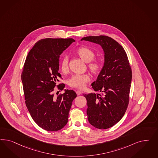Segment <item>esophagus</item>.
I'll return each instance as SVG.
<instances>
[{
    "mask_svg": "<svg viewBox=\"0 0 158 158\" xmlns=\"http://www.w3.org/2000/svg\"><path fill=\"white\" fill-rule=\"evenodd\" d=\"M76 92H77V95H78V96L81 94V93H82V92L81 91H80V90H77Z\"/></svg>",
    "mask_w": 158,
    "mask_h": 158,
    "instance_id": "1",
    "label": "esophagus"
}]
</instances>
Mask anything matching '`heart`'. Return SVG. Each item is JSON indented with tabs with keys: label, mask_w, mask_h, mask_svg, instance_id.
I'll return each instance as SVG.
<instances>
[{
	"label": "heart",
	"mask_w": 158,
	"mask_h": 158,
	"mask_svg": "<svg viewBox=\"0 0 158 158\" xmlns=\"http://www.w3.org/2000/svg\"><path fill=\"white\" fill-rule=\"evenodd\" d=\"M77 54L83 61L89 62L88 67L91 72L97 73L100 71L101 63L97 60H92L95 54L91 49L86 47H81L77 50ZM60 68L63 72H67L68 69V58L66 56L62 59ZM90 76L88 74H75L69 79L68 84L72 87L82 89L86 87V83L90 81Z\"/></svg>",
	"instance_id": "obj_1"
}]
</instances>
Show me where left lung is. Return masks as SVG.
<instances>
[{"instance_id": "8db88e82", "label": "left lung", "mask_w": 158, "mask_h": 158, "mask_svg": "<svg viewBox=\"0 0 158 158\" xmlns=\"http://www.w3.org/2000/svg\"><path fill=\"white\" fill-rule=\"evenodd\" d=\"M100 44L104 52V64L94 90L101 94H84L87 100L89 123L99 129L110 128L124 116L129 102L132 72L123 48L107 36H91L81 39Z\"/></svg>"}]
</instances>
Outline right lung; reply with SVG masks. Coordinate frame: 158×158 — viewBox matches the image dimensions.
I'll list each match as a JSON object with an SVG mask.
<instances>
[{"mask_svg":"<svg viewBox=\"0 0 158 158\" xmlns=\"http://www.w3.org/2000/svg\"><path fill=\"white\" fill-rule=\"evenodd\" d=\"M75 40L72 38L41 39L29 51L21 74L25 104L35 123L42 129L56 131L62 129L68 120L69 112L77 93L56 85L61 77L59 70L60 56ZM65 93L54 96V87Z\"/></svg>","mask_w":158,"mask_h":158,"instance_id":"1","label":"right lung"}]
</instances>
